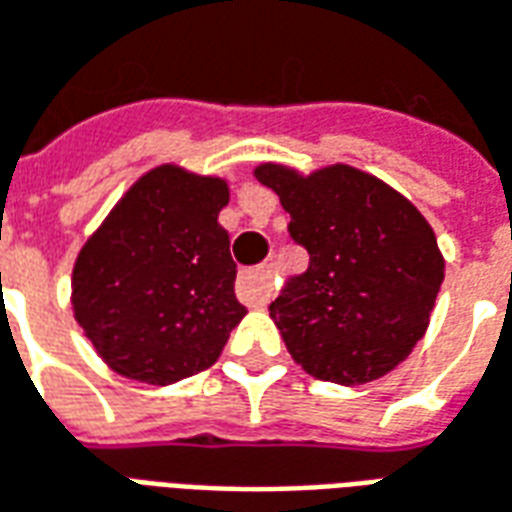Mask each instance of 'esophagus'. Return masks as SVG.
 Segmentation results:
<instances>
[{
  "instance_id": "34e87169",
  "label": "esophagus",
  "mask_w": 512,
  "mask_h": 512,
  "mask_svg": "<svg viewBox=\"0 0 512 512\" xmlns=\"http://www.w3.org/2000/svg\"><path fill=\"white\" fill-rule=\"evenodd\" d=\"M237 295L248 303V306H264L270 295H273V284H270V270L259 267V270H242L237 278Z\"/></svg>"
}]
</instances>
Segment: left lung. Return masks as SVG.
<instances>
[{
    "label": "left lung",
    "mask_w": 512,
    "mask_h": 512,
    "mask_svg": "<svg viewBox=\"0 0 512 512\" xmlns=\"http://www.w3.org/2000/svg\"><path fill=\"white\" fill-rule=\"evenodd\" d=\"M289 212L306 273L270 303L286 350L314 378L358 386L408 358L430 325L444 256L422 212L375 176L331 165L253 170Z\"/></svg>",
    "instance_id": "obj_1"
}]
</instances>
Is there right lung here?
<instances>
[{"instance_id": "add662e5", "label": "right lung", "mask_w": 512, "mask_h": 512, "mask_svg": "<svg viewBox=\"0 0 512 512\" xmlns=\"http://www.w3.org/2000/svg\"><path fill=\"white\" fill-rule=\"evenodd\" d=\"M226 204L223 179L159 165L79 250L74 317L118 375L168 386L223 353L245 317L228 231L217 223Z\"/></svg>"}]
</instances>
